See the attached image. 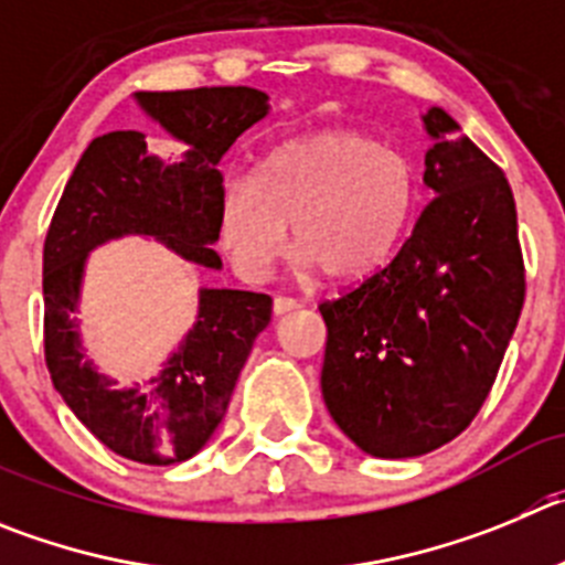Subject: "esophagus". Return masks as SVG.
<instances>
[{"label": "esophagus", "mask_w": 565, "mask_h": 565, "mask_svg": "<svg viewBox=\"0 0 565 565\" xmlns=\"http://www.w3.org/2000/svg\"><path fill=\"white\" fill-rule=\"evenodd\" d=\"M300 307H303L300 300L287 298V295H276V298H273V312H276L278 318H281V315H289V312H298Z\"/></svg>", "instance_id": "34e87169"}]
</instances>
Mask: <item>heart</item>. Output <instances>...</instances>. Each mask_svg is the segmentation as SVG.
<instances>
[{"mask_svg": "<svg viewBox=\"0 0 565 565\" xmlns=\"http://www.w3.org/2000/svg\"><path fill=\"white\" fill-rule=\"evenodd\" d=\"M415 205L418 172L407 152L360 130H323L273 150L256 181H225L217 225L247 281H262L281 258L289 223L303 270L360 281L387 265Z\"/></svg>", "mask_w": 565, "mask_h": 565, "instance_id": "b5f03b06", "label": "heart"}]
</instances>
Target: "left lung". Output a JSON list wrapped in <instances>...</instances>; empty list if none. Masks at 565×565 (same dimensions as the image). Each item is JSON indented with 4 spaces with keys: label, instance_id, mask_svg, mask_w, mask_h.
Here are the masks:
<instances>
[{
    "label": "left lung",
    "instance_id": "8db88e82",
    "mask_svg": "<svg viewBox=\"0 0 565 565\" xmlns=\"http://www.w3.org/2000/svg\"><path fill=\"white\" fill-rule=\"evenodd\" d=\"M431 203L393 262L320 303V387L342 435L379 460L440 449L473 420L524 303L510 183L460 122L429 108Z\"/></svg>",
    "mask_w": 565,
    "mask_h": 565
}]
</instances>
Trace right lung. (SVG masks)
<instances>
[{
  "label": "right lung",
  "instance_id": "1",
  "mask_svg": "<svg viewBox=\"0 0 565 565\" xmlns=\"http://www.w3.org/2000/svg\"><path fill=\"white\" fill-rule=\"evenodd\" d=\"M136 105L186 150L161 158L139 130L97 136L77 161L44 242L46 367L66 407L103 446L145 466L198 455L225 418L256 337L267 329L270 295L198 289L194 326L147 384L119 387L86 356L81 337L83 278L92 250L145 236L192 265L223 270L217 163L236 139L270 114L258 88L136 92Z\"/></svg>",
  "mask_w": 565,
  "mask_h": 565
}]
</instances>
